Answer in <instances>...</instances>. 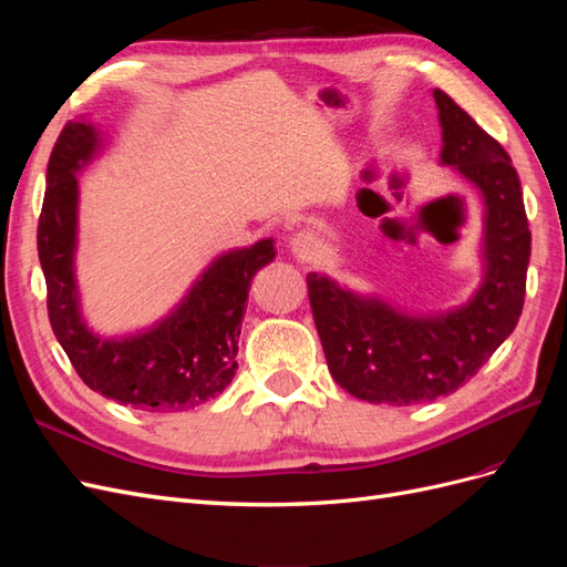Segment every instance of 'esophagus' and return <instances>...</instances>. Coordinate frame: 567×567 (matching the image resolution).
<instances>
[{
    "label": "esophagus",
    "mask_w": 567,
    "mask_h": 567,
    "mask_svg": "<svg viewBox=\"0 0 567 567\" xmlns=\"http://www.w3.org/2000/svg\"><path fill=\"white\" fill-rule=\"evenodd\" d=\"M288 248L296 257H300V260H317L321 252V241L312 231H298L290 236Z\"/></svg>",
    "instance_id": "esophagus-1"
}]
</instances>
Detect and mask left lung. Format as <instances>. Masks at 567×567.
I'll return each mask as SVG.
<instances>
[{
  "instance_id": "1",
  "label": "left lung",
  "mask_w": 567,
  "mask_h": 567,
  "mask_svg": "<svg viewBox=\"0 0 567 567\" xmlns=\"http://www.w3.org/2000/svg\"><path fill=\"white\" fill-rule=\"evenodd\" d=\"M442 127L440 165L483 200L480 277L473 296L444 312H406L359 293L329 274H307L326 364L352 398L409 406L458 390L513 333L523 312L529 227L516 167L499 142L454 101L433 90Z\"/></svg>"
}]
</instances>
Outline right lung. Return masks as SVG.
I'll list each match as a JSON object with an SVG mask.
<instances>
[{
	"label": "right lung",
	"mask_w": 567,
	"mask_h": 567,
	"mask_svg": "<svg viewBox=\"0 0 567 567\" xmlns=\"http://www.w3.org/2000/svg\"><path fill=\"white\" fill-rule=\"evenodd\" d=\"M106 148L90 120H71L51 151L38 227L51 329L80 379L94 392L142 411H182L225 390L238 369V336L252 277L267 267L274 238L229 248L208 262L161 319L130 333H96L82 315L75 271L78 175Z\"/></svg>",
	"instance_id": "obj_1"
}]
</instances>
